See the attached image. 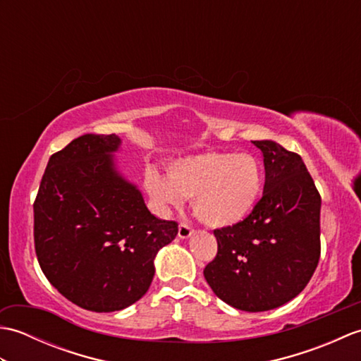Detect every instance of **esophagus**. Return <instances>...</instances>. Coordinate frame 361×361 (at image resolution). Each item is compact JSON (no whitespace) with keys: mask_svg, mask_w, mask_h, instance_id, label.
I'll return each mask as SVG.
<instances>
[{"mask_svg":"<svg viewBox=\"0 0 361 361\" xmlns=\"http://www.w3.org/2000/svg\"><path fill=\"white\" fill-rule=\"evenodd\" d=\"M192 234H194V229L190 228L189 225L181 224L178 226V237H180V239H189V237L192 235Z\"/></svg>","mask_w":361,"mask_h":361,"instance_id":"1","label":"esophagus"}]
</instances>
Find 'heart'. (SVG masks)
Wrapping results in <instances>:
<instances>
[{
    "mask_svg": "<svg viewBox=\"0 0 361 361\" xmlns=\"http://www.w3.org/2000/svg\"><path fill=\"white\" fill-rule=\"evenodd\" d=\"M265 172L250 152H209L181 158L169 169L145 173L144 186L163 209L180 208L192 198L195 217L211 228H226L247 219L260 200Z\"/></svg>",
    "mask_w": 361,
    "mask_h": 361,
    "instance_id": "b5f03b06",
    "label": "heart"
}]
</instances>
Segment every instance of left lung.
<instances>
[{
  "label": "left lung",
  "mask_w": 361,
  "mask_h": 361,
  "mask_svg": "<svg viewBox=\"0 0 361 361\" xmlns=\"http://www.w3.org/2000/svg\"><path fill=\"white\" fill-rule=\"evenodd\" d=\"M264 155L262 198L240 224L214 229L217 256L203 274L234 309L265 312L296 298L317 270L321 195L302 158L274 141H252Z\"/></svg>",
  "instance_id": "1"
}]
</instances>
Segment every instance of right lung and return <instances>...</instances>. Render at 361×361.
Returning <instances> with one entry per match:
<instances>
[{"label": "right lung", "mask_w": 361, "mask_h": 361, "mask_svg": "<svg viewBox=\"0 0 361 361\" xmlns=\"http://www.w3.org/2000/svg\"><path fill=\"white\" fill-rule=\"evenodd\" d=\"M116 135H83L49 158L34 202L35 255L66 299L93 312L141 299L176 221L153 216L113 161Z\"/></svg>", "instance_id": "right-lung-1"}]
</instances>
